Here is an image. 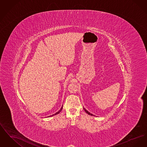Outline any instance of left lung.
I'll return each mask as SVG.
<instances>
[{"mask_svg":"<svg viewBox=\"0 0 147 147\" xmlns=\"http://www.w3.org/2000/svg\"><path fill=\"white\" fill-rule=\"evenodd\" d=\"M84 111H85V112H86V113H88V115H91V116H92V115H92V114H91V113H90V112H88V111H87V110H85V109H84Z\"/></svg>","mask_w":147,"mask_h":147,"instance_id":"1","label":"left lung"}]
</instances>
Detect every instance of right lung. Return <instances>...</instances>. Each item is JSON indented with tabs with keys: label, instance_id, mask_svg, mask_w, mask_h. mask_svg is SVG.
Segmentation results:
<instances>
[{
	"label": "right lung",
	"instance_id": "obj_1",
	"mask_svg": "<svg viewBox=\"0 0 147 147\" xmlns=\"http://www.w3.org/2000/svg\"><path fill=\"white\" fill-rule=\"evenodd\" d=\"M62 109H63V106H62V108H61V110H59V111H58V112H56V113H55V114H54V115H52V116H53V115H57V114H58V113H59V112H61V111H62Z\"/></svg>",
	"mask_w": 147,
	"mask_h": 147
}]
</instances>
